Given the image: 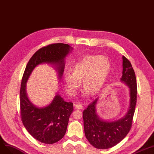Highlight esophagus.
I'll use <instances>...</instances> for the list:
<instances>
[{"label": "esophagus", "instance_id": "esophagus-1", "mask_svg": "<svg viewBox=\"0 0 154 154\" xmlns=\"http://www.w3.org/2000/svg\"><path fill=\"white\" fill-rule=\"evenodd\" d=\"M75 108H76V109H83V106H82V105H81V104H79V103H78V104H76L75 105Z\"/></svg>", "mask_w": 154, "mask_h": 154}]
</instances>
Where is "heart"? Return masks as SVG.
<instances>
[{
	"label": "heart",
	"instance_id": "heart-1",
	"mask_svg": "<svg viewBox=\"0 0 154 154\" xmlns=\"http://www.w3.org/2000/svg\"><path fill=\"white\" fill-rule=\"evenodd\" d=\"M72 72H64L63 82L68 94L75 95L81 86L83 94L98 93L103 88L111 71V63L104 56L86 55L78 60L72 66Z\"/></svg>",
	"mask_w": 154,
	"mask_h": 154
}]
</instances>
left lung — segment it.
I'll use <instances>...</instances> for the list:
<instances>
[{
  "label": "left lung",
  "mask_w": 154,
  "mask_h": 154,
  "mask_svg": "<svg viewBox=\"0 0 154 154\" xmlns=\"http://www.w3.org/2000/svg\"><path fill=\"white\" fill-rule=\"evenodd\" d=\"M123 71L121 82L129 88L130 103L127 113L114 121L101 119L97 113L98 98L95 99L83 112L84 130L89 142L98 149L113 147L129 132L132 123L137 103V87L134 70L129 60L122 56Z\"/></svg>",
  "instance_id": "8db88e82"
}]
</instances>
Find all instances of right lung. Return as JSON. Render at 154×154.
<instances>
[{
    "label": "right lung",
    "instance_id": "add662e5",
    "mask_svg": "<svg viewBox=\"0 0 154 154\" xmlns=\"http://www.w3.org/2000/svg\"><path fill=\"white\" fill-rule=\"evenodd\" d=\"M72 49L69 45L63 43L48 45L36 51L26 67L20 90L21 119L28 132L41 143L53 144L64 137L73 111V104L65 101L56 93L48 105L35 106L27 97L26 83L34 68L42 64L52 66L60 80L64 69L65 58Z\"/></svg>",
    "mask_w": 154,
    "mask_h": 154
}]
</instances>
